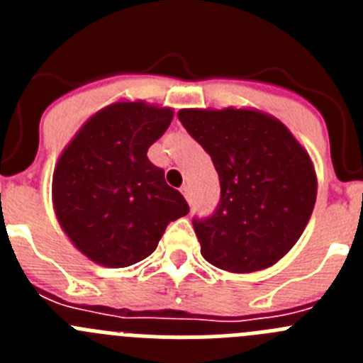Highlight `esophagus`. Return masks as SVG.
Instances as JSON below:
<instances>
[{"label": "esophagus", "mask_w": 363, "mask_h": 363, "mask_svg": "<svg viewBox=\"0 0 363 363\" xmlns=\"http://www.w3.org/2000/svg\"><path fill=\"white\" fill-rule=\"evenodd\" d=\"M182 194H184L185 200H187L189 203H191V189H189L187 185H184V187H182Z\"/></svg>", "instance_id": "34e87169"}]
</instances>
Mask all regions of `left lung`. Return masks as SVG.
<instances>
[{"instance_id":"left-lung-1","label":"left lung","mask_w":363,"mask_h":363,"mask_svg":"<svg viewBox=\"0 0 363 363\" xmlns=\"http://www.w3.org/2000/svg\"><path fill=\"white\" fill-rule=\"evenodd\" d=\"M178 118L220 176L216 213L192 223L201 256L238 274L274 265L306 230L316 201L306 147L258 108H182Z\"/></svg>"}]
</instances>
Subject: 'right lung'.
<instances>
[{"mask_svg": "<svg viewBox=\"0 0 363 363\" xmlns=\"http://www.w3.org/2000/svg\"><path fill=\"white\" fill-rule=\"evenodd\" d=\"M174 111L118 99L92 114L57 158L56 220L83 256L104 267H129L152 255L169 221L189 213L179 191L147 150L169 129Z\"/></svg>", "mask_w": 363, "mask_h": 363, "instance_id": "add662e5", "label": "right lung"}]
</instances>
